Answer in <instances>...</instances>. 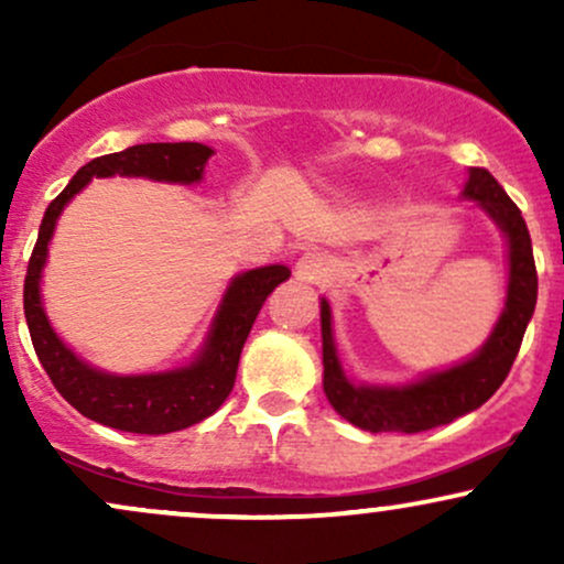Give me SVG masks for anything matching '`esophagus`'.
<instances>
[{
  "label": "esophagus",
  "mask_w": 564,
  "mask_h": 564,
  "mask_svg": "<svg viewBox=\"0 0 564 564\" xmlns=\"http://www.w3.org/2000/svg\"><path fill=\"white\" fill-rule=\"evenodd\" d=\"M326 270H328V257L321 254V251H307V254L296 262V273H300L304 281H318Z\"/></svg>",
  "instance_id": "34e87169"
}]
</instances>
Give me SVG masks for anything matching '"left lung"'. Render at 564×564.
<instances>
[{"label": "left lung", "mask_w": 564, "mask_h": 564, "mask_svg": "<svg viewBox=\"0 0 564 564\" xmlns=\"http://www.w3.org/2000/svg\"><path fill=\"white\" fill-rule=\"evenodd\" d=\"M464 196L477 200L509 238V294L507 310L496 323L494 334L475 358L448 371L408 387H364L352 384L341 371L332 336V310L321 302L323 332V390L328 403L349 424L368 432H426L451 424L453 419L480 408L509 377L511 364L520 352L528 321L539 296L533 246L522 212L507 196L498 180L482 166L469 170Z\"/></svg>", "instance_id": "obj_1"}]
</instances>
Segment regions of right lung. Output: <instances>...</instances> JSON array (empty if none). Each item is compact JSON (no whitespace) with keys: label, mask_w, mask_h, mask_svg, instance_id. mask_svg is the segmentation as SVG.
I'll return each mask as SVG.
<instances>
[{"label":"right lung","mask_w":564,"mask_h":564,"mask_svg":"<svg viewBox=\"0 0 564 564\" xmlns=\"http://www.w3.org/2000/svg\"><path fill=\"white\" fill-rule=\"evenodd\" d=\"M209 156L212 148L200 145V142H148V145H132L127 151L108 153V156L84 164L66 185V191L44 212L23 283L25 323H29L39 364L47 371L55 390L82 416L93 419V422L121 432H138V435H166V432L185 430V426L212 416L236 384L238 360H241L243 341L254 326L257 313L278 283L289 278V268L283 264H270V268L238 275L225 294L198 360L180 371L151 373V377H111V373L95 371L82 364L57 339L42 310L39 278H42L47 243L53 238L63 206L93 177H111V174L166 180V183L183 185L198 183Z\"/></svg>","instance_id":"add662e5"}]
</instances>
